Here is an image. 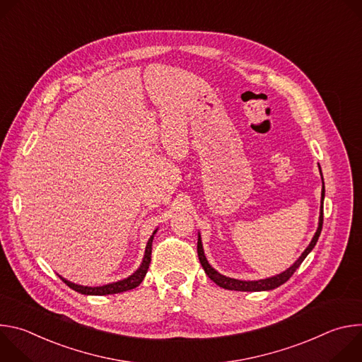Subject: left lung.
I'll use <instances>...</instances> for the list:
<instances>
[{
	"mask_svg": "<svg viewBox=\"0 0 362 362\" xmlns=\"http://www.w3.org/2000/svg\"><path fill=\"white\" fill-rule=\"evenodd\" d=\"M322 185H324V179H322ZM322 202H321V215H320V225H318V229L311 240V243H309V246L303 250V253L299 256V259L289 268L286 269L285 272L276 275V276H272V278H267V279H261V281H239V279H233V278H228V276H223L221 275L219 272H216L208 262V259H206V256L203 253V247H202V240H200V235H199V239H197V256H199V261L206 272V275H208L216 285H219L221 288H225V289H229V291H247V292H252V291H271V289H275L278 286H281L282 284H285L292 275L293 272L300 267V264L303 262L305 257L308 256V253L311 252L314 249V246L317 245L318 242V238L321 235V230H322V223H324V196H325V189L322 186Z\"/></svg>",
	"mask_w": 362,
	"mask_h": 362,
	"instance_id": "1",
	"label": "left lung"
}]
</instances>
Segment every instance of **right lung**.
<instances>
[{
	"instance_id": "1",
	"label": "right lung",
	"mask_w": 362,
	"mask_h": 362,
	"mask_svg": "<svg viewBox=\"0 0 362 362\" xmlns=\"http://www.w3.org/2000/svg\"><path fill=\"white\" fill-rule=\"evenodd\" d=\"M154 233H156V230L153 232V235L150 236L147 245H146V252H144V257H143V262L140 265V268L133 274L130 275L129 278L123 279V281H119V282H113V284H109V285H103V286H81V285H76V284H71L69 281H66L64 278L63 282L67 284L71 289H74L76 292H80V293H84V295H113V293H120V292H126V291H130V289H134L136 286H139L141 284V281L144 279L146 274H147V269H148V265H150V259H151V242H153V236Z\"/></svg>"
}]
</instances>
